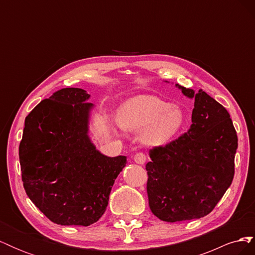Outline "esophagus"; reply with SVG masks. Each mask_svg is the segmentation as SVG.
<instances>
[{"instance_id": "34e87169", "label": "esophagus", "mask_w": 255, "mask_h": 255, "mask_svg": "<svg viewBox=\"0 0 255 255\" xmlns=\"http://www.w3.org/2000/svg\"><path fill=\"white\" fill-rule=\"evenodd\" d=\"M145 159H146V156H145V154L143 152H138L134 155V160H135V163H137V164L143 165L145 163Z\"/></svg>"}]
</instances>
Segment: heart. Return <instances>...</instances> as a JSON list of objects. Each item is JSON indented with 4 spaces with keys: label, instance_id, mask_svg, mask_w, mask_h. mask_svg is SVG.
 <instances>
[{
    "label": "heart",
    "instance_id": "1",
    "mask_svg": "<svg viewBox=\"0 0 255 255\" xmlns=\"http://www.w3.org/2000/svg\"><path fill=\"white\" fill-rule=\"evenodd\" d=\"M185 117L181 107L154 96H139L123 103L118 111L122 128L139 130L141 140L150 145L168 142L183 127Z\"/></svg>",
    "mask_w": 255,
    "mask_h": 255
}]
</instances>
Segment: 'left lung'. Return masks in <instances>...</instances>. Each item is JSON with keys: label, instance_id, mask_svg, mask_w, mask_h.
I'll return each instance as SVG.
<instances>
[{"label": "left lung", "instance_id": "obj_1", "mask_svg": "<svg viewBox=\"0 0 255 255\" xmlns=\"http://www.w3.org/2000/svg\"><path fill=\"white\" fill-rule=\"evenodd\" d=\"M179 88L195 98L192 125L176 139L153 146L145 165L149 206L167 222L198 219L214 210L233 181L238 146L225 107L202 89Z\"/></svg>", "mask_w": 255, "mask_h": 255}]
</instances>
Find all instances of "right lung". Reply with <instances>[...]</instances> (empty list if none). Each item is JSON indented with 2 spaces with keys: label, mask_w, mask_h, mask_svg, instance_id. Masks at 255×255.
<instances>
[{
  "label": "right lung",
  "mask_w": 255,
  "mask_h": 255,
  "mask_svg": "<svg viewBox=\"0 0 255 255\" xmlns=\"http://www.w3.org/2000/svg\"><path fill=\"white\" fill-rule=\"evenodd\" d=\"M86 91L64 88L25 118L19 158L32 202L52 222L88 227L106 211L126 156L107 157L88 137L92 104Z\"/></svg>",
  "instance_id": "obj_1"
}]
</instances>
